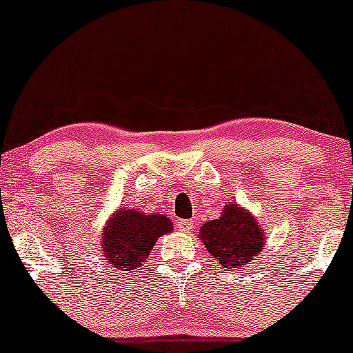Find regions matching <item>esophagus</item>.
Here are the masks:
<instances>
[{"label":"esophagus","instance_id":"1","mask_svg":"<svg viewBox=\"0 0 353 353\" xmlns=\"http://www.w3.org/2000/svg\"><path fill=\"white\" fill-rule=\"evenodd\" d=\"M178 228L181 231H191L194 226H192L191 220H178Z\"/></svg>","mask_w":353,"mask_h":353}]
</instances>
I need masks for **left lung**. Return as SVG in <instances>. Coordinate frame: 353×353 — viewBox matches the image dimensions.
<instances>
[{"label": "left lung", "instance_id": "left-lung-1", "mask_svg": "<svg viewBox=\"0 0 353 353\" xmlns=\"http://www.w3.org/2000/svg\"><path fill=\"white\" fill-rule=\"evenodd\" d=\"M201 241L205 249L231 272L245 267L263 249L265 231L249 212L238 204H226L216 220L202 225Z\"/></svg>", "mask_w": 353, "mask_h": 353}]
</instances>
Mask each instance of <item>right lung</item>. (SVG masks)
Returning a JSON list of instances; mask_svg holds the SVG:
<instances>
[{"instance_id": "add662e5", "label": "right lung", "mask_w": 353, "mask_h": 353, "mask_svg": "<svg viewBox=\"0 0 353 353\" xmlns=\"http://www.w3.org/2000/svg\"><path fill=\"white\" fill-rule=\"evenodd\" d=\"M170 219L162 214L148 215L137 209H120L105 225L101 248L104 260L117 273L139 270L156 244L157 238L170 233Z\"/></svg>"}]
</instances>
